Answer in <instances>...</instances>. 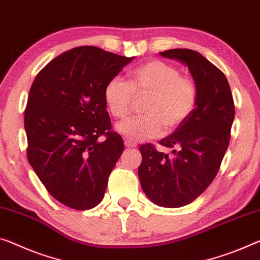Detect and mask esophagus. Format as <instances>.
<instances>
[{
	"label": "esophagus",
	"instance_id": "1",
	"mask_svg": "<svg viewBox=\"0 0 260 260\" xmlns=\"http://www.w3.org/2000/svg\"><path fill=\"white\" fill-rule=\"evenodd\" d=\"M124 145H125V147H130V149H133V147H136V146H137V145H136L135 143L130 142L129 139H124Z\"/></svg>",
	"mask_w": 260,
	"mask_h": 260
}]
</instances>
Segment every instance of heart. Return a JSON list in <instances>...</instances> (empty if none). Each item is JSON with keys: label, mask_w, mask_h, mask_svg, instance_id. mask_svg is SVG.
Here are the masks:
<instances>
[{"label": "heart", "mask_w": 260, "mask_h": 260, "mask_svg": "<svg viewBox=\"0 0 260 260\" xmlns=\"http://www.w3.org/2000/svg\"><path fill=\"white\" fill-rule=\"evenodd\" d=\"M151 94L144 107L146 115L134 116L117 124V131L130 142H142L160 136L164 127L177 129L188 118L197 106L194 82L181 77L173 65L151 60L131 72L130 83L119 77L107 82L103 90L106 106L111 115L123 118L129 115L134 94Z\"/></svg>", "instance_id": "obj_1"}]
</instances>
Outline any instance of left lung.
<instances>
[{
  "label": "left lung",
  "instance_id": "obj_1",
  "mask_svg": "<svg viewBox=\"0 0 260 260\" xmlns=\"http://www.w3.org/2000/svg\"><path fill=\"white\" fill-rule=\"evenodd\" d=\"M159 54L188 67L198 91L197 106L183 124L159 142L173 149L172 157L151 144L139 147L138 177L154 205L179 208L193 202L216 177L229 146L235 106L225 75L199 52L173 49Z\"/></svg>",
  "mask_w": 260,
  "mask_h": 260
}]
</instances>
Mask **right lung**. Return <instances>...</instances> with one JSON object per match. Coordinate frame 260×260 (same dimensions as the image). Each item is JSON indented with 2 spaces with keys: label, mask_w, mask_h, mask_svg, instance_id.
<instances>
[{
  "label": "right lung",
  "mask_w": 260,
  "mask_h": 260,
  "mask_svg": "<svg viewBox=\"0 0 260 260\" xmlns=\"http://www.w3.org/2000/svg\"><path fill=\"white\" fill-rule=\"evenodd\" d=\"M134 58L79 46L51 60L31 86L24 114L27 160L52 197L70 208L102 201L124 150L110 130L103 90Z\"/></svg>",
  "instance_id": "obj_1"
}]
</instances>
